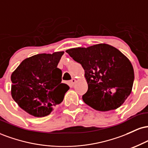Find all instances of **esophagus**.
Returning a JSON list of instances; mask_svg holds the SVG:
<instances>
[{
    "mask_svg": "<svg viewBox=\"0 0 148 148\" xmlns=\"http://www.w3.org/2000/svg\"><path fill=\"white\" fill-rule=\"evenodd\" d=\"M76 83V79H72V80H71L70 81V84H71V85H74V84H75Z\"/></svg>",
    "mask_w": 148,
    "mask_h": 148,
    "instance_id": "obj_1",
    "label": "esophagus"
}]
</instances>
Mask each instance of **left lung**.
Instances as JSON below:
<instances>
[{"instance_id":"left-lung-1","label":"left lung","mask_w":148,"mask_h":148,"mask_svg":"<svg viewBox=\"0 0 148 148\" xmlns=\"http://www.w3.org/2000/svg\"><path fill=\"white\" fill-rule=\"evenodd\" d=\"M66 52L85 71L88 89L82 98L86 104L97 111H108L125 102L132 92L134 72L130 60L118 49L99 44Z\"/></svg>"}]
</instances>
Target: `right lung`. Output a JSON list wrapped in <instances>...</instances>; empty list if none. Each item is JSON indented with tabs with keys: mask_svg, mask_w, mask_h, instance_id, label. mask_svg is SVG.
Segmentation results:
<instances>
[{
	"mask_svg": "<svg viewBox=\"0 0 148 148\" xmlns=\"http://www.w3.org/2000/svg\"><path fill=\"white\" fill-rule=\"evenodd\" d=\"M63 53H41L28 58L12 74V97L29 114L47 116L63 100L69 87L61 83L62 71L57 67Z\"/></svg>",
	"mask_w": 148,
	"mask_h": 148,
	"instance_id": "obj_1",
	"label": "right lung"
}]
</instances>
